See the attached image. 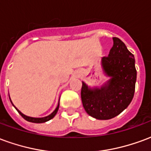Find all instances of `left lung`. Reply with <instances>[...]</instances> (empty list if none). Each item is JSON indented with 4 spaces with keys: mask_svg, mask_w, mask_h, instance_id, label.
Listing matches in <instances>:
<instances>
[{
    "mask_svg": "<svg viewBox=\"0 0 151 151\" xmlns=\"http://www.w3.org/2000/svg\"><path fill=\"white\" fill-rule=\"evenodd\" d=\"M112 40L113 46L108 56L102 59L105 73L111 78L101 89L90 90L82 82L81 90L83 108L98 120H109L122 112L131 103L135 91L134 56L119 38Z\"/></svg>",
    "mask_w": 151,
    "mask_h": 151,
    "instance_id": "1",
    "label": "left lung"
}]
</instances>
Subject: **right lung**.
I'll list each match as a JSON object with an SVG mask.
<instances>
[{
  "label": "right lung",
  "mask_w": 151,
  "mask_h": 151,
  "mask_svg": "<svg viewBox=\"0 0 151 151\" xmlns=\"http://www.w3.org/2000/svg\"><path fill=\"white\" fill-rule=\"evenodd\" d=\"M58 109H59V104H58V106L56 107V110L53 111L52 113L51 114V115H49V116H46V117H43V118H33V117H30V116H25L24 114L22 113L21 111H19V110H18V109L16 108V110L18 111V113L20 114L24 118L25 120H27V121H30V122H32V123H43V122H46V121H47V120L52 119L53 117L55 116V115L56 114L57 111H58Z\"/></svg>",
  "instance_id": "obj_1"
}]
</instances>
